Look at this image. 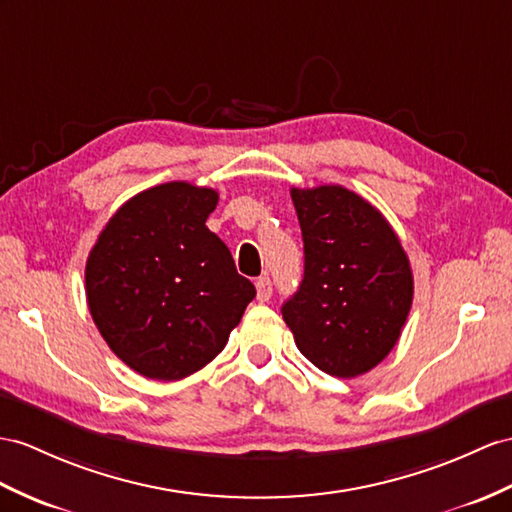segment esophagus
I'll list each match as a JSON object with an SVG mask.
<instances>
[{
  "mask_svg": "<svg viewBox=\"0 0 512 512\" xmlns=\"http://www.w3.org/2000/svg\"><path fill=\"white\" fill-rule=\"evenodd\" d=\"M271 295H273V284H271V280H269L267 276L258 278V280H256V297H258V302H269Z\"/></svg>",
  "mask_w": 512,
  "mask_h": 512,
  "instance_id": "1",
  "label": "esophagus"
}]
</instances>
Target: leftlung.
I'll return each mask as SVG.
<instances>
[{
	"label": "left lung",
	"mask_w": 512,
	"mask_h": 512,
	"mask_svg": "<svg viewBox=\"0 0 512 512\" xmlns=\"http://www.w3.org/2000/svg\"><path fill=\"white\" fill-rule=\"evenodd\" d=\"M304 239V280L282 317L321 371L356 378L389 356L413 306V271L397 234L339 184L291 189Z\"/></svg>",
	"instance_id": "8db88e82"
}]
</instances>
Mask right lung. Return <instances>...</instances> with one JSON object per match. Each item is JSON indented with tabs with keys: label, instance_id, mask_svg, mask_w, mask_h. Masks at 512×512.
Wrapping results in <instances>:
<instances>
[{
	"label": "right lung",
	"instance_id": "right-lung-1",
	"mask_svg": "<svg viewBox=\"0 0 512 512\" xmlns=\"http://www.w3.org/2000/svg\"><path fill=\"white\" fill-rule=\"evenodd\" d=\"M219 195L167 182L128 199L86 260V302L99 334L149 380H182L228 343L254 284L206 219Z\"/></svg>",
	"mask_w": 512,
	"mask_h": 512
}]
</instances>
